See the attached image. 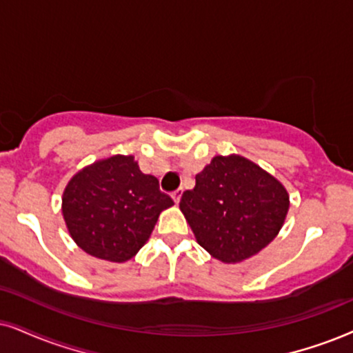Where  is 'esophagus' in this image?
<instances>
[{"mask_svg":"<svg viewBox=\"0 0 353 353\" xmlns=\"http://www.w3.org/2000/svg\"><path fill=\"white\" fill-rule=\"evenodd\" d=\"M181 195H182V189H177L176 192H172V199H174V202H176V203H179V200H181Z\"/></svg>","mask_w":353,"mask_h":353,"instance_id":"esophagus-1","label":"esophagus"}]
</instances>
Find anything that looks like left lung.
I'll use <instances>...</instances> for the list:
<instances>
[{"mask_svg": "<svg viewBox=\"0 0 353 353\" xmlns=\"http://www.w3.org/2000/svg\"><path fill=\"white\" fill-rule=\"evenodd\" d=\"M179 207L203 249L241 262L264 249L282 228L288 194L275 177L241 156H215L182 194Z\"/></svg>", "mask_w": 353, "mask_h": 353, "instance_id": "1", "label": "left lung"}]
</instances>
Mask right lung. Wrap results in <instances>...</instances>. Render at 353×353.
<instances>
[{
  "label": "right lung",
  "instance_id": "add662e5",
  "mask_svg": "<svg viewBox=\"0 0 353 353\" xmlns=\"http://www.w3.org/2000/svg\"><path fill=\"white\" fill-rule=\"evenodd\" d=\"M174 205L133 156H112L79 171L63 194V218L74 243L91 256L125 262L143 248L159 213Z\"/></svg>",
  "mask_w": 353,
  "mask_h": 353
}]
</instances>
